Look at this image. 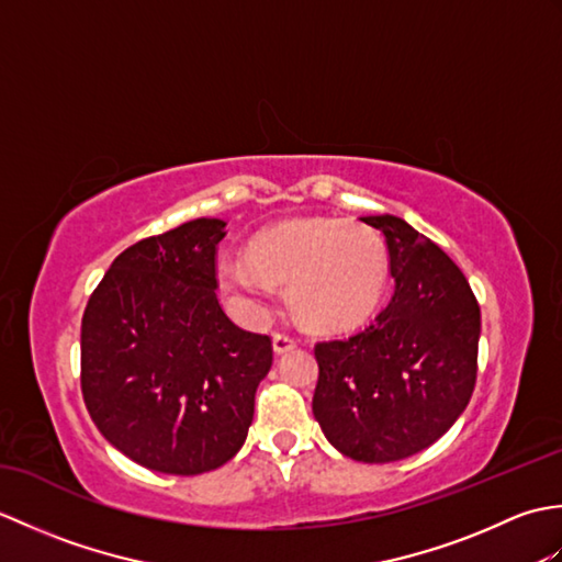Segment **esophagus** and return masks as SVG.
<instances>
[{
  "label": "esophagus",
  "instance_id": "34e87169",
  "mask_svg": "<svg viewBox=\"0 0 562 562\" xmlns=\"http://www.w3.org/2000/svg\"><path fill=\"white\" fill-rule=\"evenodd\" d=\"M296 348V340L292 336H284V333H274L272 336V350L274 355H288Z\"/></svg>",
  "mask_w": 562,
  "mask_h": 562
}]
</instances>
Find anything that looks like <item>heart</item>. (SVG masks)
I'll return each mask as SVG.
<instances>
[{"instance_id":"b5f03b06","label":"heart","mask_w":562,"mask_h":562,"mask_svg":"<svg viewBox=\"0 0 562 562\" xmlns=\"http://www.w3.org/2000/svg\"><path fill=\"white\" fill-rule=\"evenodd\" d=\"M222 292L244 318L270 314L274 284H288L308 326L345 330L374 314L389 282V250L372 226L340 217H304L254 236L248 256L217 260Z\"/></svg>"}]
</instances>
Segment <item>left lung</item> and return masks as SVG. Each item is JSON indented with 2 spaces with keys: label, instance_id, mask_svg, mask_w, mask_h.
<instances>
[{
  "label": "left lung",
  "instance_id": "left-lung-1",
  "mask_svg": "<svg viewBox=\"0 0 562 562\" xmlns=\"http://www.w3.org/2000/svg\"><path fill=\"white\" fill-rule=\"evenodd\" d=\"M386 238L396 290L348 340L316 345L314 417L345 457L408 459L447 432L475 386L481 308L453 260L393 217H362Z\"/></svg>",
  "mask_w": 562,
  "mask_h": 562
}]
</instances>
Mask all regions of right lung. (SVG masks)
Segmentation results:
<instances>
[{
	"instance_id": "1",
	"label": "right lung",
	"mask_w": 562,
	"mask_h": 562,
	"mask_svg": "<svg viewBox=\"0 0 562 562\" xmlns=\"http://www.w3.org/2000/svg\"><path fill=\"white\" fill-rule=\"evenodd\" d=\"M226 222L200 217L113 260L81 318V393L127 459L171 475L220 469L244 447L268 336L222 312L214 254Z\"/></svg>"
}]
</instances>
